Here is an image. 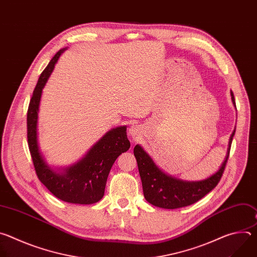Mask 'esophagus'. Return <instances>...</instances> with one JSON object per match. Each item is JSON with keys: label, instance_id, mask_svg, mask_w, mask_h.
I'll list each match as a JSON object with an SVG mask.
<instances>
[{"label": "esophagus", "instance_id": "34e87169", "mask_svg": "<svg viewBox=\"0 0 257 257\" xmlns=\"http://www.w3.org/2000/svg\"><path fill=\"white\" fill-rule=\"evenodd\" d=\"M140 127L138 125H132L129 129V135L133 138V139H137L140 135Z\"/></svg>", "mask_w": 257, "mask_h": 257}]
</instances>
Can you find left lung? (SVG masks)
I'll return each mask as SVG.
<instances>
[{
	"mask_svg": "<svg viewBox=\"0 0 257 257\" xmlns=\"http://www.w3.org/2000/svg\"><path fill=\"white\" fill-rule=\"evenodd\" d=\"M231 98L236 107L232 90ZM235 131L236 127L230 136L227 155L221 167L214 174L200 181L181 180L165 173L155 163L152 157L143 150L142 146L137 144L134 148V156L137 161L143 194L146 201L158 207L175 209L193 204L204 197L217 185L223 176Z\"/></svg>",
	"mask_w": 257,
	"mask_h": 257,
	"instance_id": "left-lung-1",
	"label": "left lung"
}]
</instances>
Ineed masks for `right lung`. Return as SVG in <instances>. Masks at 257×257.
<instances>
[{"label": "right lung", "instance_id": "1", "mask_svg": "<svg viewBox=\"0 0 257 257\" xmlns=\"http://www.w3.org/2000/svg\"><path fill=\"white\" fill-rule=\"evenodd\" d=\"M60 50L43 71L36 84L27 112V138L36 175L43 184L59 199L78 204H92L104 194L107 176L117 158L130 149L126 126L107 131L76 163L68 167L50 166L41 151L38 121L43 89L51 76L60 56Z\"/></svg>", "mask_w": 257, "mask_h": 257}]
</instances>
